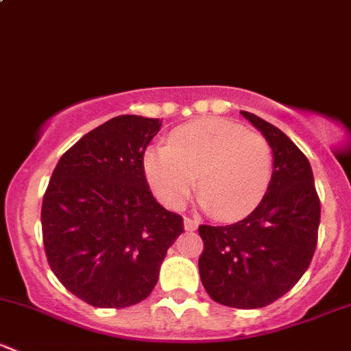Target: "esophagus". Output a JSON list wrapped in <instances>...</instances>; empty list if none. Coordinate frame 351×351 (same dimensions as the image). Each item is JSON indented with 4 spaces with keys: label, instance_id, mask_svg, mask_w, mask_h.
Wrapping results in <instances>:
<instances>
[{
    "label": "esophagus",
    "instance_id": "1",
    "mask_svg": "<svg viewBox=\"0 0 351 351\" xmlns=\"http://www.w3.org/2000/svg\"><path fill=\"white\" fill-rule=\"evenodd\" d=\"M183 226H185V231L192 232L198 228V222L193 221V219H190V217H185V219H183Z\"/></svg>",
    "mask_w": 351,
    "mask_h": 351
}]
</instances>
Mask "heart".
Segmentation results:
<instances>
[{
  "label": "heart",
  "instance_id": "obj_1",
  "mask_svg": "<svg viewBox=\"0 0 351 351\" xmlns=\"http://www.w3.org/2000/svg\"><path fill=\"white\" fill-rule=\"evenodd\" d=\"M144 175L165 207L176 210L189 200L198 175V204L221 219L253 210L274 176V153L267 139L238 123L205 119L178 127L166 146L144 153Z\"/></svg>",
  "mask_w": 351,
  "mask_h": 351
}]
</instances>
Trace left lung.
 Segmentation results:
<instances>
[{
	"instance_id": "1",
	"label": "left lung",
	"mask_w": 351,
	"mask_h": 351,
	"mask_svg": "<svg viewBox=\"0 0 351 351\" xmlns=\"http://www.w3.org/2000/svg\"><path fill=\"white\" fill-rule=\"evenodd\" d=\"M274 153L267 195L247 217L229 226H200L202 285L215 302L258 309L280 299L306 274L317 244L321 205L302 151L275 125L241 112Z\"/></svg>"
}]
</instances>
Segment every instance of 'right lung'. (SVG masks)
<instances>
[{
    "label": "right lung",
    "instance_id": "1",
    "mask_svg": "<svg viewBox=\"0 0 351 351\" xmlns=\"http://www.w3.org/2000/svg\"><path fill=\"white\" fill-rule=\"evenodd\" d=\"M161 120L113 117L59 159L42 202V236L51 270L93 307L120 309L158 284L183 219L156 202L143 168Z\"/></svg>",
    "mask_w": 351,
    "mask_h": 351
}]
</instances>
